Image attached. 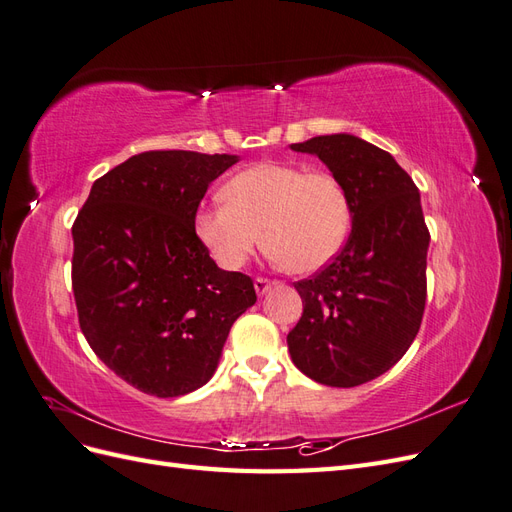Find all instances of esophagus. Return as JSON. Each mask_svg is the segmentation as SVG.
Wrapping results in <instances>:
<instances>
[{"label":"esophagus","instance_id":"1","mask_svg":"<svg viewBox=\"0 0 512 512\" xmlns=\"http://www.w3.org/2000/svg\"><path fill=\"white\" fill-rule=\"evenodd\" d=\"M273 284H275V282L267 280V277H256V280H254V288H256V292L260 294V297H262V294H265V292H269Z\"/></svg>","mask_w":512,"mask_h":512}]
</instances>
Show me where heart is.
<instances>
[{
    "instance_id": "1",
    "label": "heart",
    "mask_w": 512,
    "mask_h": 512,
    "mask_svg": "<svg viewBox=\"0 0 512 512\" xmlns=\"http://www.w3.org/2000/svg\"><path fill=\"white\" fill-rule=\"evenodd\" d=\"M226 203L200 207L194 230L220 267L237 271L265 239L269 258L312 273L342 252L352 209L344 183L327 170L260 162L224 185Z\"/></svg>"
}]
</instances>
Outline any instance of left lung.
<instances>
[{"mask_svg":"<svg viewBox=\"0 0 512 512\" xmlns=\"http://www.w3.org/2000/svg\"><path fill=\"white\" fill-rule=\"evenodd\" d=\"M344 183L350 237L331 265L294 284L303 316L288 333L292 363L320 384L350 389L389 371L421 329L427 247L421 194L389 151L352 134L290 145Z\"/></svg>","mask_w":512,"mask_h":512,"instance_id":"8db88e82","label":"left lung"}]
</instances>
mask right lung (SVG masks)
<instances>
[{
  "mask_svg": "<svg viewBox=\"0 0 512 512\" xmlns=\"http://www.w3.org/2000/svg\"><path fill=\"white\" fill-rule=\"evenodd\" d=\"M228 153L145 151L91 185L72 226V290L91 350L134 389L188 395L207 384L235 322L256 303L250 277L222 271L194 215Z\"/></svg>",
  "mask_w": 512,
  "mask_h": 512,
  "instance_id": "add662e5",
  "label": "right lung"
}]
</instances>
